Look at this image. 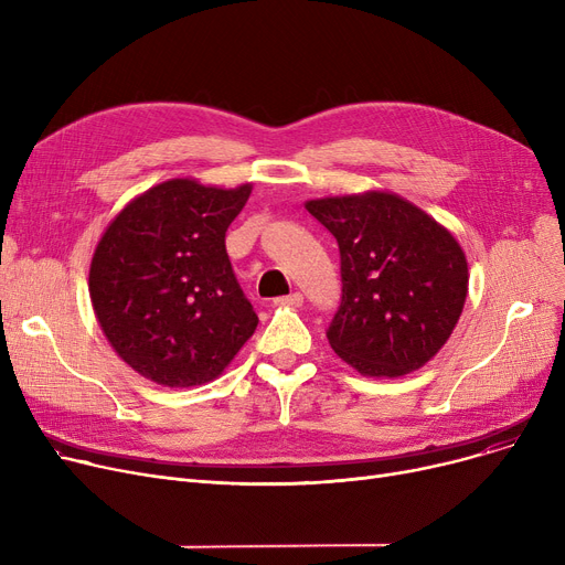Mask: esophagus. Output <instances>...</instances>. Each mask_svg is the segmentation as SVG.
Instances as JSON below:
<instances>
[{
	"label": "esophagus",
	"mask_w": 565,
	"mask_h": 565,
	"mask_svg": "<svg viewBox=\"0 0 565 565\" xmlns=\"http://www.w3.org/2000/svg\"><path fill=\"white\" fill-rule=\"evenodd\" d=\"M279 307H302L305 305V295L302 292H290V295H284V298H277L275 300Z\"/></svg>",
	"instance_id": "obj_1"
}]
</instances>
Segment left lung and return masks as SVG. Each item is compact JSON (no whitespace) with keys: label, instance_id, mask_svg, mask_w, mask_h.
Returning a JSON list of instances; mask_svg holds the SVG:
<instances>
[{"label":"left lung","instance_id":"1","mask_svg":"<svg viewBox=\"0 0 565 565\" xmlns=\"http://www.w3.org/2000/svg\"><path fill=\"white\" fill-rule=\"evenodd\" d=\"M341 254V305L328 341L369 377L422 369L449 341L467 298L456 237L392 192L307 201Z\"/></svg>","mask_w":565,"mask_h":565}]
</instances>
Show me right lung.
<instances>
[{"label":"right lung","mask_w":565,"mask_h":565,"mask_svg":"<svg viewBox=\"0 0 565 565\" xmlns=\"http://www.w3.org/2000/svg\"><path fill=\"white\" fill-rule=\"evenodd\" d=\"M252 185L171 178L105 228L88 270L100 328L130 369L162 387L211 382L254 334L258 316L226 254V228Z\"/></svg>","instance_id":"right-lung-1"}]
</instances>
